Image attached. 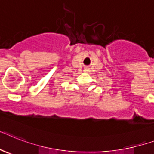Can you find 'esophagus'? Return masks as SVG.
<instances>
[{
  "label": "esophagus",
  "mask_w": 154,
  "mask_h": 154,
  "mask_svg": "<svg viewBox=\"0 0 154 154\" xmlns=\"http://www.w3.org/2000/svg\"><path fill=\"white\" fill-rule=\"evenodd\" d=\"M88 69H85V72H86V73H88Z\"/></svg>",
  "instance_id": "obj_1"
}]
</instances>
